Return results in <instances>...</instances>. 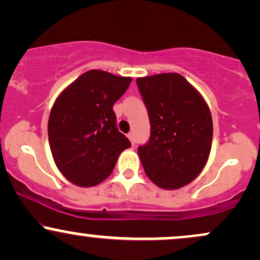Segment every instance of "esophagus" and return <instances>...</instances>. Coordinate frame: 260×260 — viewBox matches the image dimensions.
Returning <instances> with one entry per match:
<instances>
[{
  "label": "esophagus",
  "mask_w": 260,
  "mask_h": 260,
  "mask_svg": "<svg viewBox=\"0 0 260 260\" xmlns=\"http://www.w3.org/2000/svg\"><path fill=\"white\" fill-rule=\"evenodd\" d=\"M128 139L131 140V143H132V145H134V143H136V139H134V133L133 132H131V133H128Z\"/></svg>",
  "instance_id": "esophagus-1"
}]
</instances>
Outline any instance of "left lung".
<instances>
[{"mask_svg": "<svg viewBox=\"0 0 260 260\" xmlns=\"http://www.w3.org/2000/svg\"><path fill=\"white\" fill-rule=\"evenodd\" d=\"M150 120V139L138 148L145 174L162 189H178L202 172L213 120L201 92L178 73L137 78Z\"/></svg>", "mask_w": 260, "mask_h": 260, "instance_id": "obj_1", "label": "left lung"}]
</instances>
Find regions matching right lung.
<instances>
[{"label":"right lung","mask_w":260,"mask_h":260,"mask_svg":"<svg viewBox=\"0 0 260 260\" xmlns=\"http://www.w3.org/2000/svg\"><path fill=\"white\" fill-rule=\"evenodd\" d=\"M131 82V77L91 70L53 104L47 124L50 149L59 172L76 186L94 187L106 180L120 154L131 147L116 127L112 110Z\"/></svg>","instance_id":"add662e5"}]
</instances>
